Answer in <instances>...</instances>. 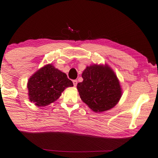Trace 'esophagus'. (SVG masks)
<instances>
[{
	"label": "esophagus",
	"instance_id": "1",
	"mask_svg": "<svg viewBox=\"0 0 158 158\" xmlns=\"http://www.w3.org/2000/svg\"><path fill=\"white\" fill-rule=\"evenodd\" d=\"M73 86H76L77 84H78V81H77V80H73Z\"/></svg>",
	"mask_w": 158,
	"mask_h": 158
}]
</instances>
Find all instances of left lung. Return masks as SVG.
<instances>
[{
	"label": "left lung",
	"mask_w": 158,
	"mask_h": 158,
	"mask_svg": "<svg viewBox=\"0 0 158 158\" xmlns=\"http://www.w3.org/2000/svg\"><path fill=\"white\" fill-rule=\"evenodd\" d=\"M83 81L77 85L82 100L96 112L108 110L121 97V86L114 73L108 66L92 65L84 71Z\"/></svg>",
	"instance_id": "obj_1"
}]
</instances>
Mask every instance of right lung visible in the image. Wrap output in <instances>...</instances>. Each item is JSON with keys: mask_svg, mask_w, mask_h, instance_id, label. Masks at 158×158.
Wrapping results in <instances>:
<instances>
[{"mask_svg": "<svg viewBox=\"0 0 158 158\" xmlns=\"http://www.w3.org/2000/svg\"><path fill=\"white\" fill-rule=\"evenodd\" d=\"M73 86L65 73L50 64L31 77L27 87L30 101L37 106H45L56 100L65 89Z\"/></svg>", "mask_w": 158, "mask_h": 158, "instance_id": "obj_1", "label": "right lung"}]
</instances>
